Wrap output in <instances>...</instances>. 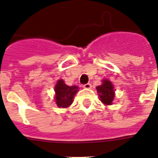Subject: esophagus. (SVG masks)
Here are the masks:
<instances>
[{
    "label": "esophagus",
    "mask_w": 158,
    "mask_h": 158,
    "mask_svg": "<svg viewBox=\"0 0 158 158\" xmlns=\"http://www.w3.org/2000/svg\"><path fill=\"white\" fill-rule=\"evenodd\" d=\"M91 84L90 83H87V84H85L83 85V88L86 89H91Z\"/></svg>",
    "instance_id": "esophagus-1"
}]
</instances>
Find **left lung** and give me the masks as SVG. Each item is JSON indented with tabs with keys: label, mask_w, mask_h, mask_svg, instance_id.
Instances as JSON below:
<instances>
[{
	"label": "left lung",
	"mask_w": 158,
	"mask_h": 158,
	"mask_svg": "<svg viewBox=\"0 0 158 158\" xmlns=\"http://www.w3.org/2000/svg\"><path fill=\"white\" fill-rule=\"evenodd\" d=\"M96 89L98 90L100 100L104 105L106 106L113 105L115 93H114V85L110 81L104 79L102 81V84L99 86H97Z\"/></svg>",
	"instance_id": "left-lung-1"
}]
</instances>
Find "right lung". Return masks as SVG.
<instances>
[{
  "label": "right lung",
  "mask_w": 158,
  "mask_h": 158,
  "mask_svg": "<svg viewBox=\"0 0 158 158\" xmlns=\"http://www.w3.org/2000/svg\"><path fill=\"white\" fill-rule=\"evenodd\" d=\"M76 85L69 86L62 79L57 81L55 85V102L59 108H67L73 103V98L78 91Z\"/></svg>",
  "instance_id": "1"
}]
</instances>
